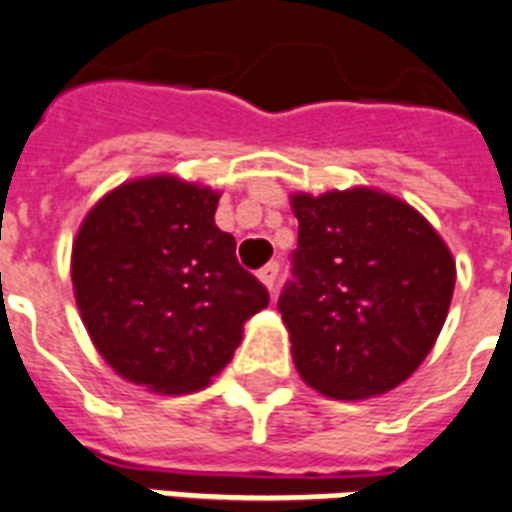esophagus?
<instances>
[{
	"label": "esophagus",
	"instance_id": "1",
	"mask_svg": "<svg viewBox=\"0 0 512 512\" xmlns=\"http://www.w3.org/2000/svg\"><path fill=\"white\" fill-rule=\"evenodd\" d=\"M257 279H260L268 290H273V284H276V279H279V263L263 265V268L257 271Z\"/></svg>",
	"mask_w": 512,
	"mask_h": 512
}]
</instances>
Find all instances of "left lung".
<instances>
[{
	"label": "left lung",
	"instance_id": "left-lung-1",
	"mask_svg": "<svg viewBox=\"0 0 512 512\" xmlns=\"http://www.w3.org/2000/svg\"><path fill=\"white\" fill-rule=\"evenodd\" d=\"M295 282L279 298L300 378L333 400H370L413 376L456 284L440 233L373 187L292 193Z\"/></svg>",
	"mask_w": 512,
	"mask_h": 512
}]
</instances>
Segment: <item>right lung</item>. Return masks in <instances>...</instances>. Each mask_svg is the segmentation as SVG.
I'll return each mask as SVG.
<instances>
[{
    "instance_id": "right-lung-1",
    "label": "right lung",
    "mask_w": 512,
    "mask_h": 512,
    "mask_svg": "<svg viewBox=\"0 0 512 512\" xmlns=\"http://www.w3.org/2000/svg\"><path fill=\"white\" fill-rule=\"evenodd\" d=\"M220 193L174 174L128 179L85 214L74 300L117 376L158 395L204 389L233 357L268 290L214 225Z\"/></svg>"
}]
</instances>
